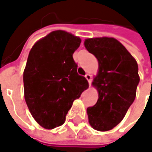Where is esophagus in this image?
<instances>
[{
    "mask_svg": "<svg viewBox=\"0 0 152 152\" xmlns=\"http://www.w3.org/2000/svg\"><path fill=\"white\" fill-rule=\"evenodd\" d=\"M85 78H86V79L88 80V84H89V85H91V75H90L89 74H85Z\"/></svg>",
    "mask_w": 152,
    "mask_h": 152,
    "instance_id": "1",
    "label": "esophagus"
}]
</instances>
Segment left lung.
I'll return each mask as SVG.
<instances>
[{
	"label": "left lung",
	"mask_w": 152,
	"mask_h": 152,
	"mask_svg": "<svg viewBox=\"0 0 152 152\" xmlns=\"http://www.w3.org/2000/svg\"><path fill=\"white\" fill-rule=\"evenodd\" d=\"M84 46L99 62V72L92 83L99 99L87 109L88 122L96 131H110L123 120L135 100L140 82L138 65L126 48L113 37L88 38Z\"/></svg>",
	"instance_id": "1"
}]
</instances>
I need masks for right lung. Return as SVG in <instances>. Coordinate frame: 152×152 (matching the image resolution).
Returning a JSON list of instances; mask_svg holds the SVG:
<instances>
[{
    "instance_id": "obj_1",
    "label": "right lung",
    "mask_w": 152,
    "mask_h": 152,
    "mask_svg": "<svg viewBox=\"0 0 152 152\" xmlns=\"http://www.w3.org/2000/svg\"><path fill=\"white\" fill-rule=\"evenodd\" d=\"M80 42L69 32L53 31L29 53L23 73L25 100L32 117L45 129L62 126L73 102L88 87L73 58Z\"/></svg>"
}]
</instances>
